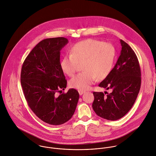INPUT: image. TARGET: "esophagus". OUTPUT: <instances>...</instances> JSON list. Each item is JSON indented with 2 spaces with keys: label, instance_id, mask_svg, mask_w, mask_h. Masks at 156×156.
I'll return each instance as SVG.
<instances>
[{
  "label": "esophagus",
  "instance_id": "1",
  "mask_svg": "<svg viewBox=\"0 0 156 156\" xmlns=\"http://www.w3.org/2000/svg\"><path fill=\"white\" fill-rule=\"evenodd\" d=\"M85 92V91L84 90H78V93L80 94V95H82L83 94H84Z\"/></svg>",
  "mask_w": 156,
  "mask_h": 156
}]
</instances>
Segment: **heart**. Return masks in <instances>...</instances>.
Masks as SVG:
<instances>
[{"instance_id":"obj_1","label":"heart","mask_w":156,"mask_h":156,"mask_svg":"<svg viewBox=\"0 0 156 156\" xmlns=\"http://www.w3.org/2000/svg\"><path fill=\"white\" fill-rule=\"evenodd\" d=\"M115 57L112 44L94 39H87L75 44L70 55L63 57L61 62L62 71L72 76L77 70L78 63L84 62L85 72L76 75L70 81L72 88L86 90L96 81L105 78L110 73Z\"/></svg>"}]
</instances>
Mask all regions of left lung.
Masks as SVG:
<instances>
[{"instance_id": "left-lung-1", "label": "left lung", "mask_w": 156, "mask_h": 156, "mask_svg": "<svg viewBox=\"0 0 156 156\" xmlns=\"http://www.w3.org/2000/svg\"><path fill=\"white\" fill-rule=\"evenodd\" d=\"M121 55L109 75L99 86L112 89L104 96L102 92H93L92 108L96 114L105 119H121L134 105L141 85V72L137 57L131 48L122 40Z\"/></svg>"}]
</instances>
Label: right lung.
Segmentation results:
<instances>
[{"mask_svg":"<svg viewBox=\"0 0 156 156\" xmlns=\"http://www.w3.org/2000/svg\"><path fill=\"white\" fill-rule=\"evenodd\" d=\"M67 43L64 37L43 40L33 48L22 67L20 81L28 104L38 118L50 125L68 121L79 99L78 92L74 89L57 94L67 86L60 57Z\"/></svg>","mask_w":156,"mask_h":156,"instance_id":"right-lung-1","label":"right lung"}]
</instances>
